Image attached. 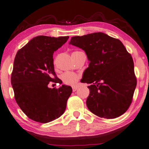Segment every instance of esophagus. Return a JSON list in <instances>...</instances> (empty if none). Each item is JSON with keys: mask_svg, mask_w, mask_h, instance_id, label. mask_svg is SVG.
<instances>
[{"mask_svg": "<svg viewBox=\"0 0 149 149\" xmlns=\"http://www.w3.org/2000/svg\"><path fill=\"white\" fill-rule=\"evenodd\" d=\"M72 88L73 92H75V91L78 89V86H74L72 87Z\"/></svg>", "mask_w": 149, "mask_h": 149, "instance_id": "obj_1", "label": "esophagus"}]
</instances>
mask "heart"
Returning <instances> with one entry per match:
<instances>
[{
    "instance_id": "1",
    "label": "heart",
    "mask_w": 149,
    "mask_h": 149,
    "mask_svg": "<svg viewBox=\"0 0 149 149\" xmlns=\"http://www.w3.org/2000/svg\"><path fill=\"white\" fill-rule=\"evenodd\" d=\"M79 75L75 73L66 72L62 75L61 79L65 84L72 86L76 84L79 79Z\"/></svg>"
}]
</instances>
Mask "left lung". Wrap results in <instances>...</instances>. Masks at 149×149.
<instances>
[{"label": "left lung", "instance_id": "8db88e82", "mask_svg": "<svg viewBox=\"0 0 149 149\" xmlns=\"http://www.w3.org/2000/svg\"><path fill=\"white\" fill-rule=\"evenodd\" d=\"M69 44L84 50L90 61L81 80L91 84L88 109L107 119L123 114L131 105L137 85L134 61L124 44L100 32L73 36Z\"/></svg>", "mask_w": 149, "mask_h": 149}]
</instances>
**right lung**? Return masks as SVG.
<instances>
[{"label":"right lung","instance_id":"right-lung-1","mask_svg":"<svg viewBox=\"0 0 149 149\" xmlns=\"http://www.w3.org/2000/svg\"><path fill=\"white\" fill-rule=\"evenodd\" d=\"M69 36H38L15 55L11 84L16 103L30 119L48 123L64 113L72 88L62 85L49 88V83H59L54 71L53 54Z\"/></svg>","mask_w":149,"mask_h":149}]
</instances>
